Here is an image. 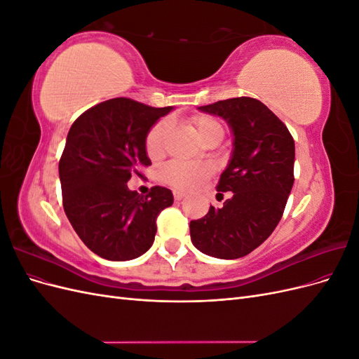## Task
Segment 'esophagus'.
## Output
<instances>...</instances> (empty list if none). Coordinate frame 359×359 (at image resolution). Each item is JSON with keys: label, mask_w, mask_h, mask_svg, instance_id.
I'll list each match as a JSON object with an SVG mask.
<instances>
[{"label": "esophagus", "mask_w": 359, "mask_h": 359, "mask_svg": "<svg viewBox=\"0 0 359 359\" xmlns=\"http://www.w3.org/2000/svg\"><path fill=\"white\" fill-rule=\"evenodd\" d=\"M184 196H186V194H184V193H182V191H180V190H175V191H173V198H175V201H177V202L182 201V199H184Z\"/></svg>", "instance_id": "34e87169"}]
</instances>
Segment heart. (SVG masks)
<instances>
[{
  "label": "heart",
  "instance_id": "b5f03b06",
  "mask_svg": "<svg viewBox=\"0 0 359 359\" xmlns=\"http://www.w3.org/2000/svg\"><path fill=\"white\" fill-rule=\"evenodd\" d=\"M191 124L194 130H196V133L202 142H206V140H210L215 136L223 137L222 124L211 116H206V115L194 116L191 119ZM170 128H172V123L168 118L160 119L158 123H156L153 127H151L145 139L147 154L151 158H158L163 156V153H165L166 140L170 133ZM211 173H212V166L210 163L173 161V163H169V165L163 169L161 175H163V180L175 189L190 190L193 187H196L201 181L208 178Z\"/></svg>",
  "mask_w": 359,
  "mask_h": 359
}]
</instances>
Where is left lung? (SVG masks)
<instances>
[{
    "label": "left lung",
    "mask_w": 359,
    "mask_h": 359,
    "mask_svg": "<svg viewBox=\"0 0 359 359\" xmlns=\"http://www.w3.org/2000/svg\"><path fill=\"white\" fill-rule=\"evenodd\" d=\"M198 109L224 119L233 148L217 186V191H231V198L222 208L210 206L205 217L190 222L191 243L208 256L238 259L262 244L283 215L293 186L295 142L287 127L252 97Z\"/></svg>",
    "instance_id": "1"
}]
</instances>
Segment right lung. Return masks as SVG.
Here are the masks:
<instances>
[{"label":"right lung","instance_id":"obj_1","mask_svg":"<svg viewBox=\"0 0 359 359\" xmlns=\"http://www.w3.org/2000/svg\"><path fill=\"white\" fill-rule=\"evenodd\" d=\"M172 109L119 97L95 104L70 127L58 166L62 205L74 232L97 256L121 262L153 245L157 215L173 203V194L156 186L144 198L127 182L151 165L147 135Z\"/></svg>","mask_w":359,"mask_h":359}]
</instances>
